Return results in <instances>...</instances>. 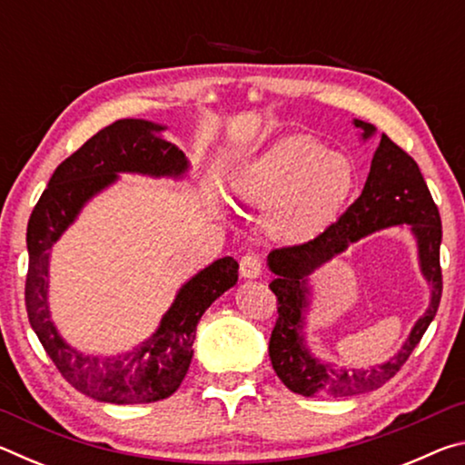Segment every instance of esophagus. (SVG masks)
<instances>
[{
  "label": "esophagus",
  "mask_w": 465,
  "mask_h": 465,
  "mask_svg": "<svg viewBox=\"0 0 465 465\" xmlns=\"http://www.w3.org/2000/svg\"><path fill=\"white\" fill-rule=\"evenodd\" d=\"M240 272H242V277H246V279L261 277V274H262V261L256 254H252V252H250V254L242 256Z\"/></svg>",
  "instance_id": "1"
}]
</instances>
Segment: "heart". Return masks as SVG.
Returning <instances> with one entry per match:
<instances>
[{"mask_svg": "<svg viewBox=\"0 0 465 465\" xmlns=\"http://www.w3.org/2000/svg\"><path fill=\"white\" fill-rule=\"evenodd\" d=\"M349 155L328 149L308 133L274 141L233 178L240 201L266 211L269 230L285 240H305L332 222L352 191Z\"/></svg>", "mask_w": 465, "mask_h": 465, "instance_id": "obj_1", "label": "heart"}]
</instances>
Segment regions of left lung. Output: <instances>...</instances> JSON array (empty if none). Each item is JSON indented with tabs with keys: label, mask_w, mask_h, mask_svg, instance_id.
<instances>
[{
	"label": "left lung",
	"mask_w": 465,
	"mask_h": 465,
	"mask_svg": "<svg viewBox=\"0 0 465 465\" xmlns=\"http://www.w3.org/2000/svg\"><path fill=\"white\" fill-rule=\"evenodd\" d=\"M355 127L363 129L365 139L375 131L371 124L363 121H355ZM400 223L411 224L420 240L423 272L433 287L428 313L417 322L403 351L388 364L367 372L354 370L346 372L341 368L322 364L311 357L301 330L302 308L307 307L304 299L307 274L340 253L351 241L381 226ZM440 235L443 232H440L439 209L420 174L419 163L383 133L359 199L313 240L274 248L269 254L271 271L277 274L269 287L277 297L279 313L271 334L269 355L279 380L291 391L308 398L357 396L390 381L412 355L414 346L420 342L439 310L440 293H443V274H440L439 262Z\"/></svg>",
	"instance_id": "1"
}]
</instances>
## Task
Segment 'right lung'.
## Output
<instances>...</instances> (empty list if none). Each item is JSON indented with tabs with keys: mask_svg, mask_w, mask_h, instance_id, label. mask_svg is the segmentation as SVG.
Returning <instances> with one entry per match:
<instances>
[{
	"mask_svg": "<svg viewBox=\"0 0 465 465\" xmlns=\"http://www.w3.org/2000/svg\"><path fill=\"white\" fill-rule=\"evenodd\" d=\"M162 129L147 121L124 119L98 131L59 163L28 222L25 302L30 326L65 381L100 402L149 404L170 398L191 365L196 324L204 310L238 281V262L232 256L219 258L180 289L157 332L119 359L84 357L63 342L54 330L46 305L51 246L80 213L84 203L114 183L116 172L183 174L186 157L176 145L155 135Z\"/></svg>",
	"mask_w": 465,
	"mask_h": 465,
	"instance_id": "1",
	"label": "right lung"
}]
</instances>
